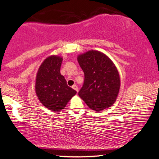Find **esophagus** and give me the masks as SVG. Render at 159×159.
<instances>
[{
    "instance_id": "esophagus-1",
    "label": "esophagus",
    "mask_w": 159,
    "mask_h": 159,
    "mask_svg": "<svg viewBox=\"0 0 159 159\" xmlns=\"http://www.w3.org/2000/svg\"><path fill=\"white\" fill-rule=\"evenodd\" d=\"M72 89H75V90L76 92H78V86L77 85H73L72 86Z\"/></svg>"
}]
</instances>
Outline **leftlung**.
Segmentation results:
<instances>
[{
    "label": "left lung",
    "mask_w": 159,
    "mask_h": 159,
    "mask_svg": "<svg viewBox=\"0 0 159 159\" xmlns=\"http://www.w3.org/2000/svg\"><path fill=\"white\" fill-rule=\"evenodd\" d=\"M84 72V82L78 93L91 110L100 112L114 104L119 93L121 81L116 65L107 55L89 50L78 55Z\"/></svg>",
    "instance_id": "1"
}]
</instances>
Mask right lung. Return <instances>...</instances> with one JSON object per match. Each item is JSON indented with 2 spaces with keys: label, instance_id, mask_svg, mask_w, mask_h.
Instances as JSON below:
<instances>
[{
  "label": "right lung",
  "instance_id": "obj_1",
  "mask_svg": "<svg viewBox=\"0 0 159 159\" xmlns=\"http://www.w3.org/2000/svg\"><path fill=\"white\" fill-rule=\"evenodd\" d=\"M63 58L58 55L47 57L38 69L35 78V93L46 108L59 112L64 109L76 91L66 84L60 69Z\"/></svg>",
  "mask_w": 159,
  "mask_h": 159
}]
</instances>
